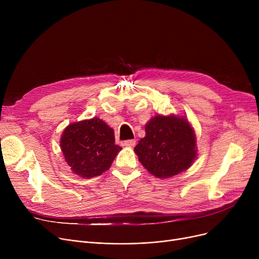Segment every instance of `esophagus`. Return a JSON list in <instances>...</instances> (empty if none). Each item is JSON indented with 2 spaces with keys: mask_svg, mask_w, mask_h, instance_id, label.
<instances>
[{
  "mask_svg": "<svg viewBox=\"0 0 259 259\" xmlns=\"http://www.w3.org/2000/svg\"><path fill=\"white\" fill-rule=\"evenodd\" d=\"M135 144H137V141L135 140H128V141L124 142V146H126V147H134Z\"/></svg>",
  "mask_w": 259,
  "mask_h": 259,
  "instance_id": "esophagus-1",
  "label": "esophagus"
}]
</instances>
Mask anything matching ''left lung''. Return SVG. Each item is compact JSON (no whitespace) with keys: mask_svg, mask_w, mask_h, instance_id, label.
<instances>
[{"mask_svg":"<svg viewBox=\"0 0 259 259\" xmlns=\"http://www.w3.org/2000/svg\"><path fill=\"white\" fill-rule=\"evenodd\" d=\"M146 137L134 151L142 165L158 179H168L189 169L197 156L196 138L186 117L156 115L146 126Z\"/></svg>","mask_w":259,"mask_h":259,"instance_id":"8db88e82","label":"left lung"}]
</instances>
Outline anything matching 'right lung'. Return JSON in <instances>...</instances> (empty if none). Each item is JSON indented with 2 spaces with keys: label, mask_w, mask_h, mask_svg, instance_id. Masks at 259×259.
I'll return each instance as SVG.
<instances>
[{
  "label": "right lung",
  "mask_w": 259,
  "mask_h": 259,
  "mask_svg": "<svg viewBox=\"0 0 259 259\" xmlns=\"http://www.w3.org/2000/svg\"><path fill=\"white\" fill-rule=\"evenodd\" d=\"M60 142L65 160L72 172L86 179L107 171L121 150L115 145L113 129L98 117L68 125Z\"/></svg>",
  "instance_id": "right-lung-1"
}]
</instances>
